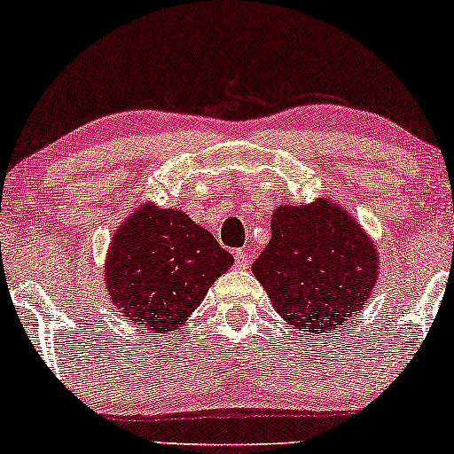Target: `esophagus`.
Returning <instances> with one entry per match:
<instances>
[{"mask_svg": "<svg viewBox=\"0 0 454 454\" xmlns=\"http://www.w3.org/2000/svg\"><path fill=\"white\" fill-rule=\"evenodd\" d=\"M234 264L239 269H247L249 267V249L241 247V249H234Z\"/></svg>", "mask_w": 454, "mask_h": 454, "instance_id": "esophagus-1", "label": "esophagus"}]
</instances>
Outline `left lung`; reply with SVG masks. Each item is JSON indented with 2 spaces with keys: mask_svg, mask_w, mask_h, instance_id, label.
<instances>
[{
  "mask_svg": "<svg viewBox=\"0 0 454 454\" xmlns=\"http://www.w3.org/2000/svg\"><path fill=\"white\" fill-rule=\"evenodd\" d=\"M252 270L284 320L326 333L367 303L378 258L350 213L317 198L311 205L275 209L270 241Z\"/></svg>",
  "mask_w": 454,
  "mask_h": 454,
  "instance_id": "8db88e82",
  "label": "left lung"
}]
</instances>
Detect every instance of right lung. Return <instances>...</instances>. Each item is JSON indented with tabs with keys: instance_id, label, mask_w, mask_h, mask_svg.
Wrapping results in <instances>:
<instances>
[{
	"instance_id": "obj_1",
	"label": "right lung",
	"mask_w": 454,
	"mask_h": 454,
	"mask_svg": "<svg viewBox=\"0 0 454 454\" xmlns=\"http://www.w3.org/2000/svg\"><path fill=\"white\" fill-rule=\"evenodd\" d=\"M232 262V254L184 211L143 205L114 234L104 279L128 322L166 333L190 317Z\"/></svg>"
}]
</instances>
